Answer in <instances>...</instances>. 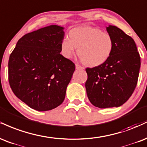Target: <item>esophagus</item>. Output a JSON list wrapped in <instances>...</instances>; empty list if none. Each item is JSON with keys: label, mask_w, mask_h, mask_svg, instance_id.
<instances>
[{"label": "esophagus", "mask_w": 147, "mask_h": 147, "mask_svg": "<svg viewBox=\"0 0 147 147\" xmlns=\"http://www.w3.org/2000/svg\"><path fill=\"white\" fill-rule=\"evenodd\" d=\"M76 69L78 70L79 69H83V67H82L81 66H80V65H77V64H76Z\"/></svg>", "instance_id": "obj_1"}]
</instances>
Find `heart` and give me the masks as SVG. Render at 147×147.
I'll use <instances>...</instances> for the list:
<instances>
[{
	"label": "heart",
	"mask_w": 147,
	"mask_h": 147,
	"mask_svg": "<svg viewBox=\"0 0 147 147\" xmlns=\"http://www.w3.org/2000/svg\"><path fill=\"white\" fill-rule=\"evenodd\" d=\"M78 49V56L89 67H97L106 63L114 48L113 38L101 29L89 26H80L71 29L68 39L60 43L62 55L71 58Z\"/></svg>",
	"instance_id": "heart-1"
}]
</instances>
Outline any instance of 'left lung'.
I'll return each mask as SVG.
<instances>
[{
    "label": "left lung",
    "mask_w": 147,
    "mask_h": 147,
    "mask_svg": "<svg viewBox=\"0 0 147 147\" xmlns=\"http://www.w3.org/2000/svg\"><path fill=\"white\" fill-rule=\"evenodd\" d=\"M106 29L114 41L111 57L101 66L86 69L87 97L100 109L118 107L128 100L137 85L140 68L134 39L115 26Z\"/></svg>",
    "instance_id": "1"
}]
</instances>
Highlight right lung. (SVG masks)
<instances>
[{
  "mask_svg": "<svg viewBox=\"0 0 147 147\" xmlns=\"http://www.w3.org/2000/svg\"><path fill=\"white\" fill-rule=\"evenodd\" d=\"M64 27L50 25L25 34L9 56V82L13 94L30 108L45 111L65 98L75 65L60 54Z\"/></svg>",
  "mask_w": 147,
  "mask_h": 147,
  "instance_id": "add662e5",
  "label": "right lung"
}]
</instances>
